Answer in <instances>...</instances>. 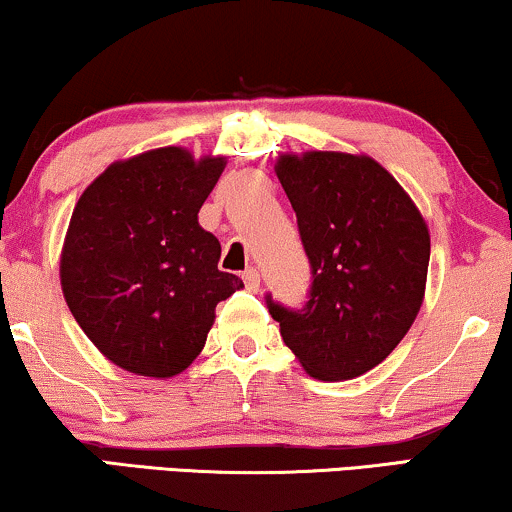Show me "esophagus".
<instances>
[{
    "mask_svg": "<svg viewBox=\"0 0 512 512\" xmlns=\"http://www.w3.org/2000/svg\"><path fill=\"white\" fill-rule=\"evenodd\" d=\"M242 280L249 292H258V289H261V273H258L256 268H246Z\"/></svg>",
    "mask_w": 512,
    "mask_h": 512,
    "instance_id": "1",
    "label": "esophagus"
}]
</instances>
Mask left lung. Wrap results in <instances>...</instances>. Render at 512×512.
<instances>
[{"mask_svg":"<svg viewBox=\"0 0 512 512\" xmlns=\"http://www.w3.org/2000/svg\"><path fill=\"white\" fill-rule=\"evenodd\" d=\"M285 187L311 261L301 311L275 304L285 344L318 380H353L399 346L425 299L430 230L406 189L370 156L282 154Z\"/></svg>","mask_w":512,"mask_h":512,"instance_id":"obj_1","label":"left lung"}]
</instances>
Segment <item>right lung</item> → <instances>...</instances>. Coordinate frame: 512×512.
Wrapping results in <instances>:
<instances>
[{
	"label": "right lung",
	"mask_w": 512,
	"mask_h": 512,
	"mask_svg": "<svg viewBox=\"0 0 512 512\" xmlns=\"http://www.w3.org/2000/svg\"><path fill=\"white\" fill-rule=\"evenodd\" d=\"M225 156L182 147L116 161L82 192L61 249L63 299L118 368L173 377L206 344L216 306L244 282L218 270L220 242L199 225Z\"/></svg>",
	"instance_id": "obj_1"
}]
</instances>
